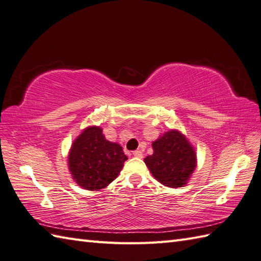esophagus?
<instances>
[{
  "label": "esophagus",
  "mask_w": 261,
  "mask_h": 261,
  "mask_svg": "<svg viewBox=\"0 0 261 261\" xmlns=\"http://www.w3.org/2000/svg\"><path fill=\"white\" fill-rule=\"evenodd\" d=\"M133 155H134L135 158L142 159L143 158V153L141 151H134V152H133Z\"/></svg>",
  "instance_id": "34e87169"
}]
</instances>
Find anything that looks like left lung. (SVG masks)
<instances>
[{
	"instance_id": "obj_1",
	"label": "left lung",
	"mask_w": 261,
	"mask_h": 261,
	"mask_svg": "<svg viewBox=\"0 0 261 261\" xmlns=\"http://www.w3.org/2000/svg\"><path fill=\"white\" fill-rule=\"evenodd\" d=\"M153 154L144 159L146 167L159 182L178 188L188 184L197 167L195 147L178 129H170L152 143Z\"/></svg>"
}]
</instances>
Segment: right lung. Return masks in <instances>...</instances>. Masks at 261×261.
I'll list each match as a JSON object with an SVG mask.
<instances>
[{
	"instance_id": "right-lung-1",
	"label": "right lung",
	"mask_w": 261,
	"mask_h": 261,
	"mask_svg": "<svg viewBox=\"0 0 261 261\" xmlns=\"http://www.w3.org/2000/svg\"><path fill=\"white\" fill-rule=\"evenodd\" d=\"M68 170L77 186L97 191L118 177L127 156L118 143L106 140L102 128L89 126L80 134L68 152Z\"/></svg>"
}]
</instances>
